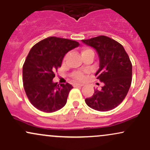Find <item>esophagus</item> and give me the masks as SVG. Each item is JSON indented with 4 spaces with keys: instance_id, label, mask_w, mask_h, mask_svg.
Wrapping results in <instances>:
<instances>
[{
    "instance_id": "34e87169",
    "label": "esophagus",
    "mask_w": 150,
    "mask_h": 150,
    "mask_svg": "<svg viewBox=\"0 0 150 150\" xmlns=\"http://www.w3.org/2000/svg\"><path fill=\"white\" fill-rule=\"evenodd\" d=\"M82 86H84L83 84H74V87H82Z\"/></svg>"
}]
</instances>
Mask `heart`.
<instances>
[{
  "label": "heart",
  "instance_id": "obj_1",
  "mask_svg": "<svg viewBox=\"0 0 150 150\" xmlns=\"http://www.w3.org/2000/svg\"><path fill=\"white\" fill-rule=\"evenodd\" d=\"M81 53H82V57H85V56L89 54H92V55L94 54V51H93V50L92 49H90V48L89 47H86V46L82 48V49H81ZM68 56V54H67L66 56H65L64 61L65 60H66ZM72 77H73V78L75 80L81 81L84 80V78H85V75H84V73H82V71H80V70H77V71H74L73 73H72Z\"/></svg>",
  "mask_w": 150,
  "mask_h": 150
}]
</instances>
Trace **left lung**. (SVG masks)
Returning a JSON list of instances; mask_svg holds the SVG:
<instances>
[{
	"mask_svg": "<svg viewBox=\"0 0 150 150\" xmlns=\"http://www.w3.org/2000/svg\"><path fill=\"white\" fill-rule=\"evenodd\" d=\"M82 41L97 51L99 68L95 76L104 84L101 90L96 89L92 97L85 99L86 104L99 111L112 110L123 101L131 85L130 58L121 44L106 36Z\"/></svg>",
	"mask_w": 150,
	"mask_h": 150,
	"instance_id": "1",
	"label": "left lung"
}]
</instances>
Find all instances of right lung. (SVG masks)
I'll return each instance as SVG.
<instances>
[{
	"mask_svg": "<svg viewBox=\"0 0 150 150\" xmlns=\"http://www.w3.org/2000/svg\"><path fill=\"white\" fill-rule=\"evenodd\" d=\"M79 45L70 39L50 37L31 49L22 67V80L27 98L37 109L52 113L66 104L73 86L69 83L59 85L53 79L65 53Z\"/></svg>",
	"mask_w": 150,
	"mask_h": 150,
	"instance_id": "add662e5",
	"label": "right lung"
}]
</instances>
